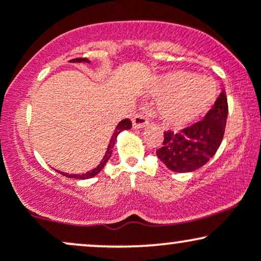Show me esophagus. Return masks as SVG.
Returning a JSON list of instances; mask_svg holds the SVG:
<instances>
[{
    "mask_svg": "<svg viewBox=\"0 0 261 261\" xmlns=\"http://www.w3.org/2000/svg\"><path fill=\"white\" fill-rule=\"evenodd\" d=\"M148 124V118L145 115V114H137L133 118V125L135 128H142L145 127L146 125Z\"/></svg>",
    "mask_w": 261,
    "mask_h": 261,
    "instance_id": "34e87169",
    "label": "esophagus"
}]
</instances>
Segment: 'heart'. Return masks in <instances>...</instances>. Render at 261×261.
<instances>
[{"instance_id": "obj_1", "label": "heart", "mask_w": 261, "mask_h": 261, "mask_svg": "<svg viewBox=\"0 0 261 261\" xmlns=\"http://www.w3.org/2000/svg\"><path fill=\"white\" fill-rule=\"evenodd\" d=\"M214 81L195 73L175 71L162 76L155 82L153 94L160 97L157 113L164 124L181 127L190 124L211 107L216 91Z\"/></svg>"}]
</instances>
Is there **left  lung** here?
I'll list each match as a JSON object with an SVG mask.
<instances>
[{
  "label": "left lung",
  "mask_w": 261,
  "mask_h": 261,
  "mask_svg": "<svg viewBox=\"0 0 261 261\" xmlns=\"http://www.w3.org/2000/svg\"><path fill=\"white\" fill-rule=\"evenodd\" d=\"M227 114L228 103L226 93L222 92L202 120L179 133L164 131L163 145L157 149V157L176 173L201 168L214 157L222 142Z\"/></svg>",
  "instance_id": "8db88e82"
}]
</instances>
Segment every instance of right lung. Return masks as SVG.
<instances>
[{"label":"right lung","instance_id":"add662e5","mask_svg":"<svg viewBox=\"0 0 261 261\" xmlns=\"http://www.w3.org/2000/svg\"><path fill=\"white\" fill-rule=\"evenodd\" d=\"M71 62H88L89 64L91 61L86 58H77V59L71 60ZM131 126H133V124H131V121L128 120V119H124V120H121L120 122H119L118 126H116V128H115V131H114L112 139H110V142H109V146H108L106 155H104L103 160H101V162H100V164L97 167V168L92 169L91 172H87V173H85V174H68V173H62V172H59V173L60 174L67 176V178H74V179H88V178H93L94 175H97L98 173H99L100 170L104 168V166H106L108 160H109L110 155H112V153H113V147H114V145H115L116 136H118V135L120 134L122 130H128V128H131Z\"/></svg>","mask_w":261,"mask_h":261}]
</instances>
